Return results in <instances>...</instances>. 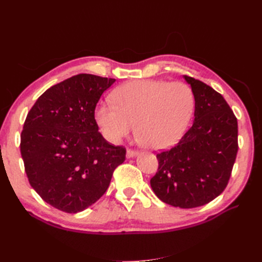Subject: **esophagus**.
Wrapping results in <instances>:
<instances>
[{
  "label": "esophagus",
  "mask_w": 262,
  "mask_h": 262,
  "mask_svg": "<svg viewBox=\"0 0 262 262\" xmlns=\"http://www.w3.org/2000/svg\"><path fill=\"white\" fill-rule=\"evenodd\" d=\"M137 155H138L137 150H132V149L126 150V157H128V158H133V157H136Z\"/></svg>",
  "instance_id": "obj_1"
}]
</instances>
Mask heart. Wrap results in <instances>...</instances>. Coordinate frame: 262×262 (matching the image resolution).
I'll return each mask as SVG.
<instances>
[{
	"label": "heart",
	"mask_w": 262,
	"mask_h": 262,
	"mask_svg": "<svg viewBox=\"0 0 262 262\" xmlns=\"http://www.w3.org/2000/svg\"><path fill=\"white\" fill-rule=\"evenodd\" d=\"M112 102H102L95 113L102 136L117 144L131 134L146 147L161 150L175 145L184 136L194 110V95L182 82L137 80L113 93Z\"/></svg>",
	"instance_id": "b5f03b06"
}]
</instances>
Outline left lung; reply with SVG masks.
<instances>
[{
	"mask_svg": "<svg viewBox=\"0 0 262 262\" xmlns=\"http://www.w3.org/2000/svg\"><path fill=\"white\" fill-rule=\"evenodd\" d=\"M194 95V120L179 143L157 154L150 187L163 202L181 209L201 207L224 191L238 144L237 119L212 87L184 75Z\"/></svg>",
	"mask_w": 262,
	"mask_h": 262,
	"instance_id": "1",
	"label": "left lung"
}]
</instances>
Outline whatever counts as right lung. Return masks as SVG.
<instances>
[{
    "label": "right lung",
    "mask_w": 262,
    "mask_h": 262,
    "mask_svg": "<svg viewBox=\"0 0 262 262\" xmlns=\"http://www.w3.org/2000/svg\"><path fill=\"white\" fill-rule=\"evenodd\" d=\"M115 78L77 74L51 86L28 113L20 153L30 186L63 212H81L106 192L125 148L102 138L95 108Z\"/></svg>",
    "instance_id": "add662e5"
}]
</instances>
